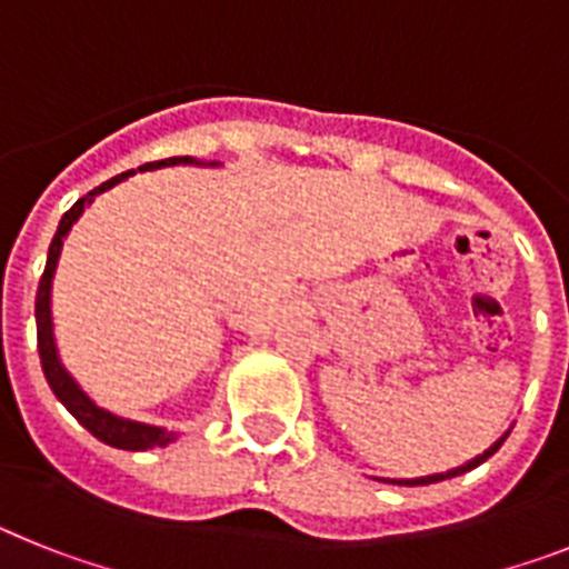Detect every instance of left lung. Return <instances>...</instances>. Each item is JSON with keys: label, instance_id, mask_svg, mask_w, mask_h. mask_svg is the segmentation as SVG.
<instances>
[{"label": "left lung", "instance_id": "obj_1", "mask_svg": "<svg viewBox=\"0 0 569 569\" xmlns=\"http://www.w3.org/2000/svg\"><path fill=\"white\" fill-rule=\"evenodd\" d=\"M510 430H512V425H510ZM510 430H507L505 436H501L499 441H492L490 447H487L485 453L481 456H476V459H470L467 461V465H461V467H453V470H447V472H433V476H421V479H373L376 481H385V485H399V487H419V485H436V481H445V479H456V476H465V472H470L472 467H479L481 461H487L490 459L492 453H496V450H499L501 445H505V439L507 436H510Z\"/></svg>", "mask_w": 569, "mask_h": 569}]
</instances>
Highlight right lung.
Instances as JSON below:
<instances>
[{"label": "right lung", "instance_id": "add662e5", "mask_svg": "<svg viewBox=\"0 0 569 569\" xmlns=\"http://www.w3.org/2000/svg\"><path fill=\"white\" fill-rule=\"evenodd\" d=\"M170 164H210L216 168L219 162H199L193 156H170V159H159V162H148L142 168H133V170H124V173L113 176L110 182L99 184V188L90 190L88 196H82L68 213L62 216V222H59L57 236L50 241L48 248V264H44V273L39 279V290H37V341H39V359H42V373L48 379L50 390L68 407V413L79 421V425L88 430L90 436H97L99 441L110 447H119V450H150V447H168L170 441L176 439L173 430H164V427H156V425H144V421H130L122 419V416H113L108 413L104 407H99L97 401L90 399L84 393L82 387L77 385V379L64 370V365L59 361L57 353V341H53V321H50V288H53V270L59 264V253H62V239L70 233V228L79 222V216L84 213L93 199L104 190H110L113 184H119L122 179L133 176L136 170L144 173V170H159V168H170Z\"/></svg>", "mask_w": 569, "mask_h": 569}]
</instances>
